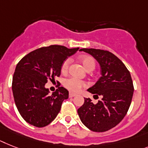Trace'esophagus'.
Segmentation results:
<instances>
[{"mask_svg": "<svg viewBox=\"0 0 148 148\" xmlns=\"http://www.w3.org/2000/svg\"><path fill=\"white\" fill-rule=\"evenodd\" d=\"M69 97H75V96H76V95H75V94H73V93H69Z\"/></svg>", "mask_w": 148, "mask_h": 148, "instance_id": "esophagus-1", "label": "esophagus"}]
</instances>
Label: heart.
Listing matches in <instances>:
<instances>
[{
  "label": "heart",
  "instance_id": "heart-1",
  "mask_svg": "<svg viewBox=\"0 0 148 148\" xmlns=\"http://www.w3.org/2000/svg\"><path fill=\"white\" fill-rule=\"evenodd\" d=\"M80 61L83 64L85 69H94L95 67V60L92 57L90 56H83L80 57ZM70 64V59H66L62 64L61 70L63 73L67 72ZM63 85L66 88H68L72 92H79L81 91L83 87H85L87 84L85 82L79 80L75 77H69L68 79H65L63 82Z\"/></svg>",
  "mask_w": 148,
  "mask_h": 148
}]
</instances>
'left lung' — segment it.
Listing matches in <instances>:
<instances>
[{
  "label": "left lung",
  "instance_id": "1",
  "mask_svg": "<svg viewBox=\"0 0 148 148\" xmlns=\"http://www.w3.org/2000/svg\"><path fill=\"white\" fill-rule=\"evenodd\" d=\"M80 51L91 55L100 65L101 76L88 91L101 96L102 100L95 104L91 99L85 98L78 114L91 131H108L123 120L130 107L134 92L131 75L124 63L109 51L94 48Z\"/></svg>",
  "mask_w": 148,
  "mask_h": 148
}]
</instances>
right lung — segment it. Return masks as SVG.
Wrapping results in <instances>:
<instances>
[{
  "mask_svg": "<svg viewBox=\"0 0 148 148\" xmlns=\"http://www.w3.org/2000/svg\"><path fill=\"white\" fill-rule=\"evenodd\" d=\"M79 50L61 45H51L32 51L19 61L13 76L12 91L17 110L28 123L45 127L57 117L69 91L59 87L49 95L47 80L60 76L67 57Z\"/></svg>",
  "mask_w": 148,
  "mask_h": 148,
  "instance_id": "right-lung-1",
  "label": "right lung"
}]
</instances>
